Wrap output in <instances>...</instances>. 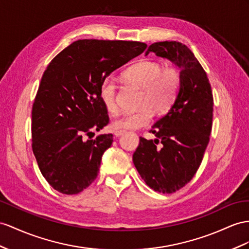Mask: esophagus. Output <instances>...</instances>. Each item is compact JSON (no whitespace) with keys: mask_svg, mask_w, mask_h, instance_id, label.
<instances>
[{"mask_svg":"<svg viewBox=\"0 0 249 249\" xmlns=\"http://www.w3.org/2000/svg\"><path fill=\"white\" fill-rule=\"evenodd\" d=\"M124 132H125L124 130H116V131H114V136L120 137V136H122Z\"/></svg>","mask_w":249,"mask_h":249,"instance_id":"obj_1","label":"esophagus"}]
</instances>
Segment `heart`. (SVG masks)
Masks as SVG:
<instances>
[{
    "label": "heart",
    "mask_w": 249,
    "mask_h": 249,
    "mask_svg": "<svg viewBox=\"0 0 249 249\" xmlns=\"http://www.w3.org/2000/svg\"><path fill=\"white\" fill-rule=\"evenodd\" d=\"M127 82L142 89L141 103L143 107L137 112L124 114L114 120L111 127L116 130L140 129L148 126L158 114L167 112L177 100L181 87V72L177 67H164L158 61L145 60L132 65L124 72ZM117 84L112 78L101 83L99 97L105 109L112 114L119 110L117 102Z\"/></svg>",
    "instance_id": "b5f03b06"
}]
</instances>
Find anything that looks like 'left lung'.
Segmentation results:
<instances>
[{"instance_id":"obj_1","label":"left lung","mask_w":249,"mask_h":249,"mask_svg":"<svg viewBox=\"0 0 249 249\" xmlns=\"http://www.w3.org/2000/svg\"><path fill=\"white\" fill-rule=\"evenodd\" d=\"M149 53L181 68V87L170 110L152 126L157 139L140 138L132 161L150 188L173 194L193 179L202 163L213 127V91L205 70L186 45L157 42L145 54Z\"/></svg>"}]
</instances>
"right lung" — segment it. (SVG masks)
Instances as JSON below:
<instances>
[{
	"instance_id": "right-lung-1",
	"label": "right lung",
	"mask_w": 249,
	"mask_h": 249,
	"mask_svg": "<svg viewBox=\"0 0 249 249\" xmlns=\"http://www.w3.org/2000/svg\"><path fill=\"white\" fill-rule=\"evenodd\" d=\"M145 43L78 40L63 49L43 73L31 111L33 151L43 177L64 195H76L97 179L113 136L99 89L112 71L141 54Z\"/></svg>"
}]
</instances>
